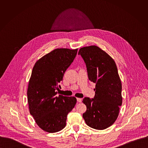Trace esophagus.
Wrapping results in <instances>:
<instances>
[{"mask_svg":"<svg viewBox=\"0 0 148 148\" xmlns=\"http://www.w3.org/2000/svg\"><path fill=\"white\" fill-rule=\"evenodd\" d=\"M77 101L79 103H81L82 101V99H80V98H77Z\"/></svg>","mask_w":148,"mask_h":148,"instance_id":"1","label":"esophagus"}]
</instances>
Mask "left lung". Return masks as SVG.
I'll return each mask as SVG.
<instances>
[{
  "mask_svg": "<svg viewBox=\"0 0 148 148\" xmlns=\"http://www.w3.org/2000/svg\"><path fill=\"white\" fill-rule=\"evenodd\" d=\"M86 66L89 80L96 84L94 98L85 97L86 110L83 117L90 127L103 130L111 126L118 117L122 105V85L114 60L96 45L80 49Z\"/></svg>",
  "mask_w": 148,
  "mask_h": 148,
  "instance_id": "1",
  "label": "left lung"
}]
</instances>
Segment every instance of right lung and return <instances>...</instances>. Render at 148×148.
<instances>
[{"label":"right lung","instance_id":"right-lung-1","mask_svg":"<svg viewBox=\"0 0 148 148\" xmlns=\"http://www.w3.org/2000/svg\"><path fill=\"white\" fill-rule=\"evenodd\" d=\"M77 49L57 48L38 60L27 89L30 114L43 130L55 133L66 125V117L76 104L75 97L57 96L64 74L73 62Z\"/></svg>","mask_w":148,"mask_h":148}]
</instances>
